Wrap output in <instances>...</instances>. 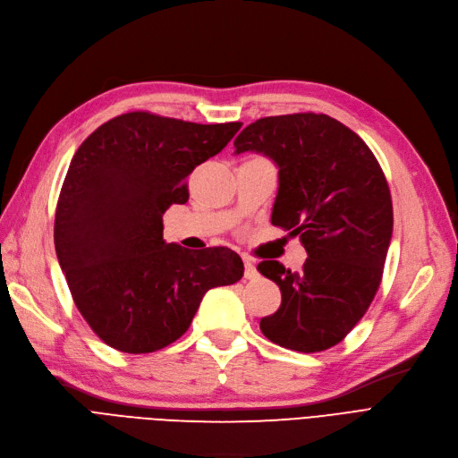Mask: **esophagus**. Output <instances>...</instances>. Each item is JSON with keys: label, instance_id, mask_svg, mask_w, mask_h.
I'll return each instance as SVG.
<instances>
[{"label": "esophagus", "instance_id": "34e87169", "mask_svg": "<svg viewBox=\"0 0 458 458\" xmlns=\"http://www.w3.org/2000/svg\"><path fill=\"white\" fill-rule=\"evenodd\" d=\"M258 276H259V272H258V268H255L253 261L250 258H244V278L246 280H255Z\"/></svg>", "mask_w": 458, "mask_h": 458}]
</instances>
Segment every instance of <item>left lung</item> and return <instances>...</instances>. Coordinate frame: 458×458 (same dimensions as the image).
Segmentation results:
<instances>
[{
    "mask_svg": "<svg viewBox=\"0 0 458 458\" xmlns=\"http://www.w3.org/2000/svg\"><path fill=\"white\" fill-rule=\"evenodd\" d=\"M234 148L278 163L272 225L299 234L308 253L299 272L278 261L258 265L282 291L261 331L293 352H325L350 335L379 289L393 234L387 178L367 142L327 114L259 118Z\"/></svg>",
    "mask_w": 458,
    "mask_h": 458,
    "instance_id": "obj_1",
    "label": "left lung"
}]
</instances>
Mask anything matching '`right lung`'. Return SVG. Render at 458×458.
<instances>
[{
    "instance_id": "1",
    "label": "right lung",
    "mask_w": 458,
    "mask_h": 458,
    "mask_svg": "<svg viewBox=\"0 0 458 458\" xmlns=\"http://www.w3.org/2000/svg\"><path fill=\"white\" fill-rule=\"evenodd\" d=\"M241 125L133 111L99 125L72 156L54 246L72 302L106 345L133 355L163 350L188 331L208 289L242 278L239 253L167 244L161 217L188 203V174Z\"/></svg>"
}]
</instances>
